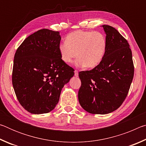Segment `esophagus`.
<instances>
[{
	"label": "esophagus",
	"mask_w": 146,
	"mask_h": 146,
	"mask_svg": "<svg viewBox=\"0 0 146 146\" xmlns=\"http://www.w3.org/2000/svg\"><path fill=\"white\" fill-rule=\"evenodd\" d=\"M74 72H75V76H76V77H77V76H78V71H77V70H75V71H74Z\"/></svg>",
	"instance_id": "34e87169"
}]
</instances>
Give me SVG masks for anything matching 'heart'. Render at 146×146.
<instances>
[{
	"mask_svg": "<svg viewBox=\"0 0 146 146\" xmlns=\"http://www.w3.org/2000/svg\"><path fill=\"white\" fill-rule=\"evenodd\" d=\"M107 48V39L101 32L76 30L69 33L66 42L59 44L58 51L64 63H71L77 55L76 66L93 68L102 62Z\"/></svg>",
	"mask_w": 146,
	"mask_h": 146,
	"instance_id": "1",
	"label": "heart"
}]
</instances>
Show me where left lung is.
Wrapping results in <instances>:
<instances>
[{"label":"left lung","instance_id":"left-lung-1","mask_svg":"<svg viewBox=\"0 0 146 146\" xmlns=\"http://www.w3.org/2000/svg\"><path fill=\"white\" fill-rule=\"evenodd\" d=\"M102 26L108 42L104 57L93 70L78 73L79 103L91 114L104 115L117 110L127 97L134 75L127 41L115 28Z\"/></svg>","mask_w":146,"mask_h":146}]
</instances>
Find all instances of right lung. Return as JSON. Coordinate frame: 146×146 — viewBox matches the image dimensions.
<instances>
[{
    "label": "right lung",
    "mask_w": 146,
    "mask_h": 146,
    "mask_svg": "<svg viewBox=\"0 0 146 146\" xmlns=\"http://www.w3.org/2000/svg\"><path fill=\"white\" fill-rule=\"evenodd\" d=\"M58 31L38 30L27 37L15 54L12 84L21 106L32 114L52 111L74 70L62 61Z\"/></svg>",
    "instance_id": "obj_1"
}]
</instances>
